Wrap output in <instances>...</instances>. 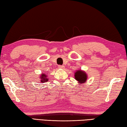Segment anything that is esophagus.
Masks as SVG:
<instances>
[{"instance_id":"esophagus-1","label":"esophagus","mask_w":127,"mask_h":127,"mask_svg":"<svg viewBox=\"0 0 127 127\" xmlns=\"http://www.w3.org/2000/svg\"><path fill=\"white\" fill-rule=\"evenodd\" d=\"M64 67H65L64 65H59L58 66V68L60 69H63V68H64Z\"/></svg>"}]
</instances>
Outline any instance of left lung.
<instances>
[{
    "label": "left lung",
    "instance_id": "8db88e82",
    "mask_svg": "<svg viewBox=\"0 0 127 127\" xmlns=\"http://www.w3.org/2000/svg\"><path fill=\"white\" fill-rule=\"evenodd\" d=\"M74 78L76 81H77L79 84H83L86 82L88 78L87 73L84 70L81 69L77 70L75 72Z\"/></svg>",
    "mask_w": 127,
    "mask_h": 127
}]
</instances>
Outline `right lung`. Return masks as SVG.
<instances>
[{
  "mask_svg": "<svg viewBox=\"0 0 127 127\" xmlns=\"http://www.w3.org/2000/svg\"><path fill=\"white\" fill-rule=\"evenodd\" d=\"M47 75L45 73H42L41 74L40 76V81L42 83H45L46 82L48 81L49 80V79L48 77H47Z\"/></svg>",
  "mask_w": 127,
  "mask_h": 127,
  "instance_id": "obj_1",
  "label": "right lung"
}]
</instances>
